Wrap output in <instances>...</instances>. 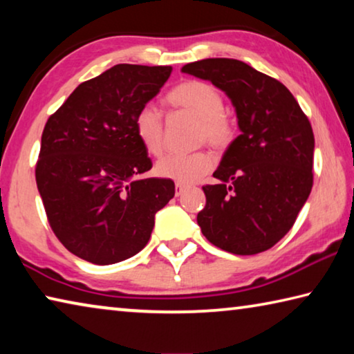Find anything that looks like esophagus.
I'll return each instance as SVG.
<instances>
[{
  "instance_id": "34e87169",
  "label": "esophagus",
  "mask_w": 354,
  "mask_h": 354,
  "mask_svg": "<svg viewBox=\"0 0 354 354\" xmlns=\"http://www.w3.org/2000/svg\"><path fill=\"white\" fill-rule=\"evenodd\" d=\"M185 189H187V187H185L184 184H179V183H176V184H175V195H176V196L183 195L184 192H185Z\"/></svg>"
}]
</instances>
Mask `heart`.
<instances>
[{
	"mask_svg": "<svg viewBox=\"0 0 354 354\" xmlns=\"http://www.w3.org/2000/svg\"><path fill=\"white\" fill-rule=\"evenodd\" d=\"M165 101L175 109L198 118V140L207 142L215 149H223L234 139V123L225 115V100L217 87L205 81H184L167 93ZM134 133L148 154L158 156L164 147V122L153 104H145L134 117ZM214 165L206 151L190 154H167L156 164L160 178L179 184L196 183Z\"/></svg>",
	"mask_w": 354,
	"mask_h": 354,
	"instance_id": "b5f03b06",
	"label": "heart"
}]
</instances>
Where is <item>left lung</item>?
I'll return each mask as SVG.
<instances>
[{
    "label": "left lung",
    "mask_w": 354,
    "mask_h": 354,
    "mask_svg": "<svg viewBox=\"0 0 354 354\" xmlns=\"http://www.w3.org/2000/svg\"><path fill=\"white\" fill-rule=\"evenodd\" d=\"M181 71L223 91L241 129L214 171L218 184L203 187L201 232L227 253H262L289 232L313 189V127L284 84L237 59H203Z\"/></svg>",
    "instance_id": "left-lung-1"
}]
</instances>
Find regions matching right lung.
<instances>
[{
  "mask_svg": "<svg viewBox=\"0 0 354 354\" xmlns=\"http://www.w3.org/2000/svg\"><path fill=\"white\" fill-rule=\"evenodd\" d=\"M171 67L118 64L77 86L48 118L35 181L53 232L70 253L109 266L145 247L175 183L139 178L153 167L134 117Z\"/></svg>",
  "mask_w": 354,
  "mask_h": 354,
  "instance_id": "obj_1",
  "label": "right lung"
}]
</instances>
